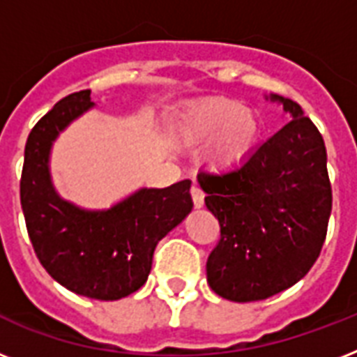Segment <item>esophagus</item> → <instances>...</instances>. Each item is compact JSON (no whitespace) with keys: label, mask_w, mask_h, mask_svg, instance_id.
Returning a JSON list of instances; mask_svg holds the SVG:
<instances>
[{"label":"esophagus","mask_w":357,"mask_h":357,"mask_svg":"<svg viewBox=\"0 0 357 357\" xmlns=\"http://www.w3.org/2000/svg\"><path fill=\"white\" fill-rule=\"evenodd\" d=\"M190 196H192V204H195V207H198V209H200L202 206H204V190L200 189V187H192V189H190Z\"/></svg>","instance_id":"esophagus-1"}]
</instances>
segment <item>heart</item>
Masks as SVG:
<instances>
[{
  "mask_svg": "<svg viewBox=\"0 0 357 357\" xmlns=\"http://www.w3.org/2000/svg\"><path fill=\"white\" fill-rule=\"evenodd\" d=\"M263 122L254 109L234 98H207L181 111L176 139L189 148L207 146V161L215 170H237L254 155Z\"/></svg>",
  "mask_w": 357,
  "mask_h": 357,
  "instance_id": "obj_1",
  "label": "heart"
}]
</instances>
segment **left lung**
Returning a JSON list of instances; mask_svg holds the SVG:
<instances>
[{"mask_svg": "<svg viewBox=\"0 0 357 357\" xmlns=\"http://www.w3.org/2000/svg\"><path fill=\"white\" fill-rule=\"evenodd\" d=\"M291 119L244 167L198 174L220 241L207 259L209 287L231 302L282 293L310 272L332 213L324 139L298 103L271 94Z\"/></svg>", "mask_w": 357, "mask_h": 357, "instance_id": "obj_1", "label": "left lung"}]
</instances>
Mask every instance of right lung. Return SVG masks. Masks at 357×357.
<instances>
[{"mask_svg": "<svg viewBox=\"0 0 357 357\" xmlns=\"http://www.w3.org/2000/svg\"><path fill=\"white\" fill-rule=\"evenodd\" d=\"M91 107V91L74 92L31 129L20 200L36 257L55 282L81 296L120 300L144 285L157 243L192 209L190 179L139 189L102 211L63 200L50 174L53 140Z\"/></svg>", "mask_w": 357, "mask_h": 357, "instance_id": "1", "label": "right lung"}]
</instances>
